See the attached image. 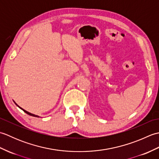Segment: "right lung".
Returning <instances> with one entry per match:
<instances>
[{
    "mask_svg": "<svg viewBox=\"0 0 159 159\" xmlns=\"http://www.w3.org/2000/svg\"><path fill=\"white\" fill-rule=\"evenodd\" d=\"M13 102H14V101H13ZM14 103H15V104H16V105H17V106H18V107L20 108V109H22V110L23 111H25V112L26 113H27L28 115H29V116H33V117H39L38 116H36V115H35V114H33V113H29V112H28V111H25V109H22V108H21V107H19V106L18 105V104H16V103L15 102H14Z\"/></svg>",
    "mask_w": 159,
    "mask_h": 159,
    "instance_id": "right-lung-1",
    "label": "right lung"
}]
</instances>
